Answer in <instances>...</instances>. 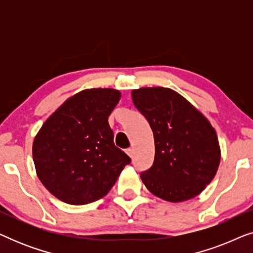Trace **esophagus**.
<instances>
[{
    "label": "esophagus",
    "instance_id": "34e87169",
    "mask_svg": "<svg viewBox=\"0 0 253 253\" xmlns=\"http://www.w3.org/2000/svg\"><path fill=\"white\" fill-rule=\"evenodd\" d=\"M126 154L129 155L130 158L133 157V150H132V148H127V150H126Z\"/></svg>",
    "mask_w": 253,
    "mask_h": 253
}]
</instances>
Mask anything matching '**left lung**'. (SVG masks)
Wrapping results in <instances>:
<instances>
[{"label": "left lung", "instance_id": "left-lung-1", "mask_svg": "<svg viewBox=\"0 0 253 253\" xmlns=\"http://www.w3.org/2000/svg\"><path fill=\"white\" fill-rule=\"evenodd\" d=\"M136 108L153 131V166L141 172L148 191L181 203L202 193L215 176L221 151L215 129L184 96L167 87L132 89Z\"/></svg>", "mask_w": 253, "mask_h": 253}]
</instances>
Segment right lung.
Masks as SVG:
<instances>
[{
	"mask_svg": "<svg viewBox=\"0 0 253 253\" xmlns=\"http://www.w3.org/2000/svg\"><path fill=\"white\" fill-rule=\"evenodd\" d=\"M121 99L114 88H88L62 103L33 141L36 171L51 195L70 205L105 197L130 158L114 144L108 116Z\"/></svg>",
	"mask_w": 253,
	"mask_h": 253,
	"instance_id": "right-lung-1",
	"label": "right lung"
}]
</instances>
